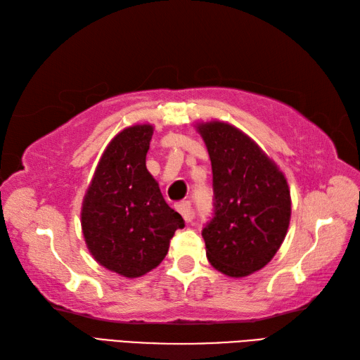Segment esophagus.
Instances as JSON below:
<instances>
[{
    "instance_id": "esophagus-1",
    "label": "esophagus",
    "mask_w": 360,
    "mask_h": 360,
    "mask_svg": "<svg viewBox=\"0 0 360 360\" xmlns=\"http://www.w3.org/2000/svg\"><path fill=\"white\" fill-rule=\"evenodd\" d=\"M175 209L179 210L183 218H185V221L191 223L192 220H194V215L195 214H194V209L191 207V201L183 200V201H180V203L175 205Z\"/></svg>"
}]
</instances>
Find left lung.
I'll use <instances>...</instances> for the list:
<instances>
[{
	"label": "left lung",
	"mask_w": 360,
	"mask_h": 360,
	"mask_svg": "<svg viewBox=\"0 0 360 360\" xmlns=\"http://www.w3.org/2000/svg\"><path fill=\"white\" fill-rule=\"evenodd\" d=\"M197 128L212 163L214 217L201 231L207 259L227 276H248L285 238L292 214L287 180L238 128L217 120Z\"/></svg>",
	"instance_id": "8db88e82"
}]
</instances>
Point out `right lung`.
I'll use <instances>...</instances> for the list:
<instances>
[{"mask_svg":"<svg viewBox=\"0 0 360 360\" xmlns=\"http://www.w3.org/2000/svg\"><path fill=\"white\" fill-rule=\"evenodd\" d=\"M153 133V125L120 131L103 151L82 203L86 248L101 266L125 278L159 266L175 231L185 227L146 169Z\"/></svg>","mask_w":360,"mask_h":360,"instance_id":"right-lung-1","label":"right lung"}]
</instances>
